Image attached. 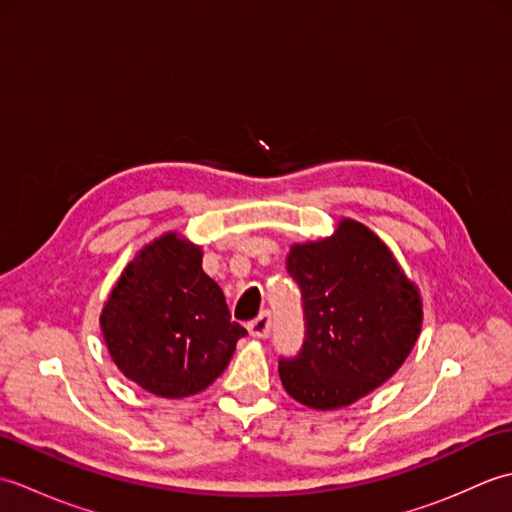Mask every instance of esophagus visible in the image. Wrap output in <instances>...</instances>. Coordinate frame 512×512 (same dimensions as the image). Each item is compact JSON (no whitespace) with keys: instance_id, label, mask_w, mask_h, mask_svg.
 I'll return each mask as SVG.
<instances>
[{"instance_id":"1","label":"esophagus","mask_w":512,"mask_h":512,"mask_svg":"<svg viewBox=\"0 0 512 512\" xmlns=\"http://www.w3.org/2000/svg\"><path fill=\"white\" fill-rule=\"evenodd\" d=\"M248 332L250 336H255V339H268L270 334V314L262 312L255 321L248 323Z\"/></svg>"}]
</instances>
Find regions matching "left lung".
<instances>
[{"label": "left lung", "mask_w": 512, "mask_h": 512, "mask_svg": "<svg viewBox=\"0 0 512 512\" xmlns=\"http://www.w3.org/2000/svg\"><path fill=\"white\" fill-rule=\"evenodd\" d=\"M286 266L308 325L301 354L279 361L288 396L332 411L387 383L418 341L422 297L383 239L343 217L330 237L292 244Z\"/></svg>", "instance_id": "8db88e82"}]
</instances>
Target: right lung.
Returning <instances> with one entry per match:
<instances>
[{"mask_svg":"<svg viewBox=\"0 0 512 512\" xmlns=\"http://www.w3.org/2000/svg\"><path fill=\"white\" fill-rule=\"evenodd\" d=\"M202 255L184 235L162 233L138 250L103 303L99 323L114 365L160 398L200 394L246 336Z\"/></svg>","mask_w":512,"mask_h":512,"instance_id":"right-lung-1","label":"right lung"}]
</instances>
